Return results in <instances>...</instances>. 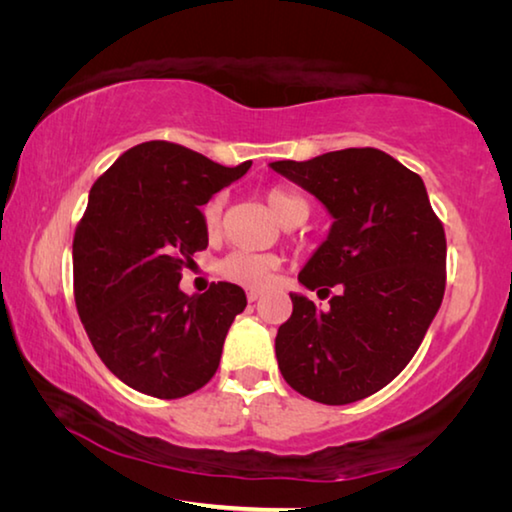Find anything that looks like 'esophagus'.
<instances>
[{"label": "esophagus", "instance_id": "34e87169", "mask_svg": "<svg viewBox=\"0 0 512 512\" xmlns=\"http://www.w3.org/2000/svg\"><path fill=\"white\" fill-rule=\"evenodd\" d=\"M259 296H262V291H257V289H248V291H246L248 302H255Z\"/></svg>", "mask_w": 512, "mask_h": 512}]
</instances>
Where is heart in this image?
Here are the masks:
<instances>
[{
  "instance_id": "heart-1",
  "label": "heart",
  "mask_w": 512,
  "mask_h": 512,
  "mask_svg": "<svg viewBox=\"0 0 512 512\" xmlns=\"http://www.w3.org/2000/svg\"><path fill=\"white\" fill-rule=\"evenodd\" d=\"M266 205L271 214L282 225H289L293 221H305L309 214V203L296 192H289V189L273 187L264 194ZM221 219V198L216 196L210 203L205 205L203 210V223L207 230H216ZM277 268V259L273 255H255V253H230L221 262V275L228 277V280L241 284V287L250 289H262L271 282L273 271Z\"/></svg>"
}]
</instances>
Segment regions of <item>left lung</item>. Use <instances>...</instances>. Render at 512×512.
Here are the masks:
<instances>
[{
  "mask_svg": "<svg viewBox=\"0 0 512 512\" xmlns=\"http://www.w3.org/2000/svg\"><path fill=\"white\" fill-rule=\"evenodd\" d=\"M332 216L327 239L298 275L336 296L320 311L291 293L275 336L282 377L320 404L377 393L413 359L445 293L447 241L422 178L379 149H343L268 164Z\"/></svg>",
  "mask_w": 512,
  "mask_h": 512,
  "instance_id": "8db88e82",
  "label": "left lung"
}]
</instances>
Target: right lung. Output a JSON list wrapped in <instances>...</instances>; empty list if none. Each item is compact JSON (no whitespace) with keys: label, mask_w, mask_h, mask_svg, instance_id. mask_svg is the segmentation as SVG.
I'll return each instance as SVG.
<instances>
[{"label":"right lung","mask_w":512,"mask_h":512,"mask_svg":"<svg viewBox=\"0 0 512 512\" xmlns=\"http://www.w3.org/2000/svg\"><path fill=\"white\" fill-rule=\"evenodd\" d=\"M253 162L223 167L153 140L121 153L92 185L74 235V296L94 350L126 386L160 400L203 388L225 334L246 309L237 284L180 291L183 266L207 248L201 207Z\"/></svg>","instance_id":"add662e5"}]
</instances>
